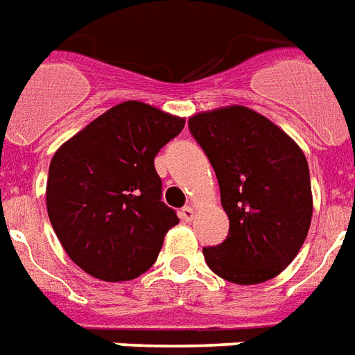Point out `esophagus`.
I'll return each instance as SVG.
<instances>
[{
  "label": "esophagus",
  "instance_id": "obj_1",
  "mask_svg": "<svg viewBox=\"0 0 355 355\" xmlns=\"http://www.w3.org/2000/svg\"><path fill=\"white\" fill-rule=\"evenodd\" d=\"M180 216H182L183 222H191V220L195 218V210H193L191 206H185V208H182V212H180Z\"/></svg>",
  "mask_w": 355,
  "mask_h": 355
}]
</instances>
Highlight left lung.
<instances>
[{
  "label": "left lung",
  "mask_w": 355,
  "mask_h": 355,
  "mask_svg": "<svg viewBox=\"0 0 355 355\" xmlns=\"http://www.w3.org/2000/svg\"><path fill=\"white\" fill-rule=\"evenodd\" d=\"M191 135L212 164L230 233L202 248L208 268L225 281H270L302 248L310 230V168L279 125L241 105L189 118Z\"/></svg>",
  "instance_id": "1"
}]
</instances>
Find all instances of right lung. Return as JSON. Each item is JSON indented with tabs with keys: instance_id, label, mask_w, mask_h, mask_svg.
<instances>
[{
	"instance_id": "1",
	"label": "right lung",
	"mask_w": 355,
	"mask_h": 355,
	"mask_svg": "<svg viewBox=\"0 0 355 355\" xmlns=\"http://www.w3.org/2000/svg\"><path fill=\"white\" fill-rule=\"evenodd\" d=\"M185 120L139 101L107 110L53 155L47 214L62 248L85 273L130 281L157 262L180 222L162 202L155 157Z\"/></svg>"
}]
</instances>
